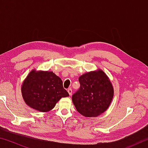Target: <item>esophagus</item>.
Here are the masks:
<instances>
[{
  "mask_svg": "<svg viewBox=\"0 0 148 148\" xmlns=\"http://www.w3.org/2000/svg\"><path fill=\"white\" fill-rule=\"evenodd\" d=\"M68 92L69 93L70 95H72V90L71 88H70L68 89Z\"/></svg>",
  "mask_w": 148,
  "mask_h": 148,
  "instance_id": "esophagus-1",
  "label": "esophagus"
}]
</instances>
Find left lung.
<instances>
[{
	"mask_svg": "<svg viewBox=\"0 0 148 148\" xmlns=\"http://www.w3.org/2000/svg\"><path fill=\"white\" fill-rule=\"evenodd\" d=\"M80 87L72 95L77 111L85 117H97L108 108L114 97V88L108 77L99 69L82 75Z\"/></svg>",
	"mask_w": 148,
	"mask_h": 148,
	"instance_id": "obj_1",
	"label": "left lung"
}]
</instances>
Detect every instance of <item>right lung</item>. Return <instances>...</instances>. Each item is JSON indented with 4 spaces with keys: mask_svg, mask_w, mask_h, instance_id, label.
I'll use <instances>...</instances> for the list:
<instances>
[{
    "mask_svg": "<svg viewBox=\"0 0 148 148\" xmlns=\"http://www.w3.org/2000/svg\"><path fill=\"white\" fill-rule=\"evenodd\" d=\"M21 93L29 107L42 112L53 108L62 97L69 96L62 86V81L53 72H30L21 86Z\"/></svg>",
    "mask_w": 148,
    "mask_h": 148,
    "instance_id": "right-lung-1",
    "label": "right lung"
}]
</instances>
